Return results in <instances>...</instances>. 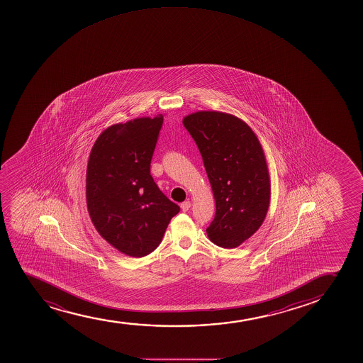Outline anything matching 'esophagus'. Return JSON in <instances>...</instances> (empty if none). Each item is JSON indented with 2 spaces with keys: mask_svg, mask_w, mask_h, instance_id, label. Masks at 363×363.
I'll use <instances>...</instances> for the list:
<instances>
[{
  "mask_svg": "<svg viewBox=\"0 0 363 363\" xmlns=\"http://www.w3.org/2000/svg\"><path fill=\"white\" fill-rule=\"evenodd\" d=\"M191 201H184V203L181 204V208H182V211H188V210L191 208Z\"/></svg>",
  "mask_w": 363,
  "mask_h": 363,
  "instance_id": "34e87169",
  "label": "esophagus"
}]
</instances>
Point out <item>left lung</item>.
<instances>
[{"label":"left lung","mask_w":363,"mask_h":363,"mask_svg":"<svg viewBox=\"0 0 363 363\" xmlns=\"http://www.w3.org/2000/svg\"><path fill=\"white\" fill-rule=\"evenodd\" d=\"M196 141L216 201L206 229L213 244L234 249L261 227L270 201V179L261 143L232 114L199 111L184 118Z\"/></svg>","instance_id":"left-lung-1"}]
</instances>
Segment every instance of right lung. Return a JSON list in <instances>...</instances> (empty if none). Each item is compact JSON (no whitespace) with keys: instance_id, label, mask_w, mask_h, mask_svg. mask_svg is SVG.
I'll list each match as a JSON object with an SVG mask.
<instances>
[{"instance_id":"right-lung-1","label":"right lung","mask_w":363,"mask_h":363,"mask_svg":"<svg viewBox=\"0 0 363 363\" xmlns=\"http://www.w3.org/2000/svg\"><path fill=\"white\" fill-rule=\"evenodd\" d=\"M163 116L107 128L95 141L86 167V206L99 234L131 257L155 251L179 206L151 175Z\"/></svg>"}]
</instances>
